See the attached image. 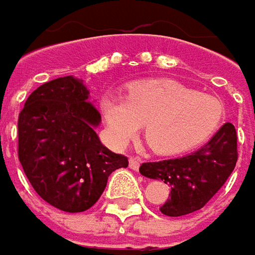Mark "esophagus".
<instances>
[{"instance_id":"esophagus-1","label":"esophagus","mask_w":255,"mask_h":255,"mask_svg":"<svg viewBox=\"0 0 255 255\" xmlns=\"http://www.w3.org/2000/svg\"><path fill=\"white\" fill-rule=\"evenodd\" d=\"M128 162H129V168H131L132 171H138V169H139V165H141V159H139V158L131 156V158L128 159Z\"/></svg>"}]
</instances>
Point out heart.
<instances>
[{
    "label": "heart",
    "instance_id": "b5f03b06",
    "mask_svg": "<svg viewBox=\"0 0 255 255\" xmlns=\"http://www.w3.org/2000/svg\"><path fill=\"white\" fill-rule=\"evenodd\" d=\"M100 107L116 144H127L144 124L146 142L161 155L180 154L205 142L224 117L220 99L173 80L132 83L126 99L106 94Z\"/></svg>",
    "mask_w": 255,
    "mask_h": 255
}]
</instances>
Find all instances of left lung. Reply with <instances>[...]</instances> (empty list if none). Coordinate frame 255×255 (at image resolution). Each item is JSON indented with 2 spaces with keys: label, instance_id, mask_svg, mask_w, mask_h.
<instances>
[{
  "label": "left lung",
  "instance_id": "1",
  "mask_svg": "<svg viewBox=\"0 0 255 255\" xmlns=\"http://www.w3.org/2000/svg\"><path fill=\"white\" fill-rule=\"evenodd\" d=\"M236 162L237 134L232 123H226L193 154L142 163L139 172L145 178L162 180L171 186V198L159 210L163 215L178 217L205 206L223 186Z\"/></svg>",
  "mask_w": 255,
  "mask_h": 255
}]
</instances>
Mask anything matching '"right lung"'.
<instances>
[{"label":"right lung","instance_id":"obj_1","mask_svg":"<svg viewBox=\"0 0 255 255\" xmlns=\"http://www.w3.org/2000/svg\"><path fill=\"white\" fill-rule=\"evenodd\" d=\"M101 116L82 79L65 76L39 86L18 119V156L26 178L49 205L84 212L99 200L111 172L127 156L101 144Z\"/></svg>","mask_w":255,"mask_h":255}]
</instances>
